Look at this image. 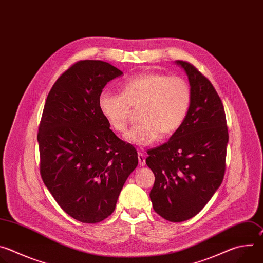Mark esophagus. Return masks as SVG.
Listing matches in <instances>:
<instances>
[{
	"mask_svg": "<svg viewBox=\"0 0 263 263\" xmlns=\"http://www.w3.org/2000/svg\"><path fill=\"white\" fill-rule=\"evenodd\" d=\"M138 163L140 166H143L145 164V159H144V155L142 152L138 151Z\"/></svg>",
	"mask_w": 263,
	"mask_h": 263,
	"instance_id": "1",
	"label": "esophagus"
}]
</instances>
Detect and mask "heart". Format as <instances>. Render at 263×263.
Returning <instances> with one entry per match:
<instances>
[{
  "label": "heart",
  "instance_id": "b5f03b06",
  "mask_svg": "<svg viewBox=\"0 0 263 263\" xmlns=\"http://www.w3.org/2000/svg\"><path fill=\"white\" fill-rule=\"evenodd\" d=\"M191 102V87L184 79L145 72L126 80L121 93L102 91L98 106L111 129L120 133L127 129L132 108H139L140 123L131 128L125 138L132 144L146 146L157 141L161 134L171 135L181 128Z\"/></svg>",
  "mask_w": 263,
  "mask_h": 263
}]
</instances>
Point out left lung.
Segmentation results:
<instances>
[{
    "label": "left lung",
    "instance_id": "8db88e82",
    "mask_svg": "<svg viewBox=\"0 0 263 263\" xmlns=\"http://www.w3.org/2000/svg\"><path fill=\"white\" fill-rule=\"evenodd\" d=\"M189 77V114L170 140L147 151L155 175L149 192L154 210L170 221L197 215L220 186L229 140L222 103L210 81L191 63L176 60Z\"/></svg>",
    "mask_w": 263,
    "mask_h": 263
}]
</instances>
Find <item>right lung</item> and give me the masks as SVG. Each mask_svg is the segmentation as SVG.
Wrapping results in <instances>:
<instances>
[{
  "instance_id": "obj_1",
  "label": "right lung",
  "mask_w": 263,
  "mask_h": 263,
  "mask_svg": "<svg viewBox=\"0 0 263 263\" xmlns=\"http://www.w3.org/2000/svg\"><path fill=\"white\" fill-rule=\"evenodd\" d=\"M122 74L105 61H78L45 104L37 134L41 175L58 205L81 222L102 221L115 211L138 164L135 147L111 131L98 106L105 85Z\"/></svg>"
}]
</instances>
